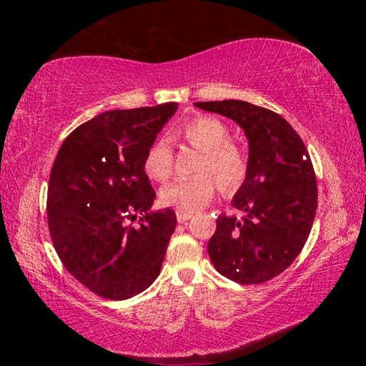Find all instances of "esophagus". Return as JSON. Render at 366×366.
Here are the masks:
<instances>
[{"mask_svg": "<svg viewBox=\"0 0 366 366\" xmlns=\"http://www.w3.org/2000/svg\"><path fill=\"white\" fill-rule=\"evenodd\" d=\"M176 216H177V221L179 222H185V221H189L192 216H194V213H192V212H184V209H177Z\"/></svg>", "mask_w": 366, "mask_h": 366, "instance_id": "obj_1", "label": "esophagus"}]
</instances>
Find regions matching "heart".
I'll return each mask as SVG.
<instances>
[{"label": "heart", "mask_w": 366, "mask_h": 366, "mask_svg": "<svg viewBox=\"0 0 366 366\" xmlns=\"http://www.w3.org/2000/svg\"><path fill=\"white\" fill-rule=\"evenodd\" d=\"M184 137L203 152L198 164L202 176L179 179L163 190V202L184 212H195L205 207L218 190V182L226 194H234L242 187L249 159L239 147L231 144V131L224 122L216 117L202 116L185 124ZM174 168V158L166 140H158L150 147L145 157V171L153 181H168ZM213 174L217 178L209 177Z\"/></svg>", "instance_id": "heart-1"}]
</instances>
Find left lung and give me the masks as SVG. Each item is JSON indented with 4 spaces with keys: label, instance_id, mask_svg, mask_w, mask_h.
Listing matches in <instances>:
<instances>
[{
    "label": "left lung",
    "instance_id": "obj_1",
    "mask_svg": "<svg viewBox=\"0 0 366 366\" xmlns=\"http://www.w3.org/2000/svg\"><path fill=\"white\" fill-rule=\"evenodd\" d=\"M194 104L232 119L249 140V172L231 202L244 216L219 214L208 255L229 280L269 281L289 268L312 231L318 187L310 154L274 111L240 100Z\"/></svg>",
    "mask_w": 366,
    "mask_h": 366
}]
</instances>
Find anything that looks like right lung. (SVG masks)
Listing matches in <instances>:
<instances>
[{
  "instance_id": "obj_1",
  "label": "right lung",
  "mask_w": 366,
  "mask_h": 366,
  "mask_svg": "<svg viewBox=\"0 0 366 366\" xmlns=\"http://www.w3.org/2000/svg\"><path fill=\"white\" fill-rule=\"evenodd\" d=\"M177 103L114 109L67 135L48 184V227L66 269L97 295L126 300L157 280L176 229L171 208L150 212L157 194L145 157ZM141 214L139 227L128 224Z\"/></svg>"
}]
</instances>
